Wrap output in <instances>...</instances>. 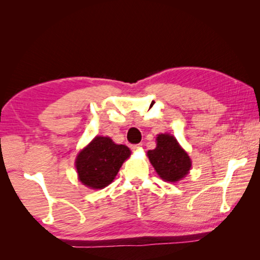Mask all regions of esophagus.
Wrapping results in <instances>:
<instances>
[{
    "label": "esophagus",
    "instance_id": "esophagus-1",
    "mask_svg": "<svg viewBox=\"0 0 260 260\" xmlns=\"http://www.w3.org/2000/svg\"><path fill=\"white\" fill-rule=\"evenodd\" d=\"M141 147H142V144H141V143L133 144V146H132V149H133V150H138V149H140Z\"/></svg>",
    "mask_w": 260,
    "mask_h": 260
}]
</instances>
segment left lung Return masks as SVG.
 I'll return each instance as SVG.
<instances>
[{
    "label": "left lung",
    "instance_id": "1",
    "mask_svg": "<svg viewBox=\"0 0 260 260\" xmlns=\"http://www.w3.org/2000/svg\"><path fill=\"white\" fill-rule=\"evenodd\" d=\"M156 141L157 147L147 152L153 169L164 181H180L190 171L191 160L188 153L173 135L158 134Z\"/></svg>",
    "mask_w": 260,
    "mask_h": 260
}]
</instances>
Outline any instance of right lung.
I'll return each mask as SVG.
<instances>
[{
  "instance_id": "right-lung-1",
  "label": "right lung",
  "mask_w": 260,
  "mask_h": 260,
  "mask_svg": "<svg viewBox=\"0 0 260 260\" xmlns=\"http://www.w3.org/2000/svg\"><path fill=\"white\" fill-rule=\"evenodd\" d=\"M129 156V148L124 144H116L108 136H96L78 153V178L88 188L103 189L113 181Z\"/></svg>"
}]
</instances>
